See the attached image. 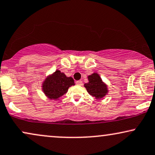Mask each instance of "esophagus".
<instances>
[{"label":"esophagus","instance_id":"obj_1","mask_svg":"<svg viewBox=\"0 0 155 155\" xmlns=\"http://www.w3.org/2000/svg\"><path fill=\"white\" fill-rule=\"evenodd\" d=\"M75 83L77 84L78 85H82V80H78V81H76Z\"/></svg>","mask_w":155,"mask_h":155}]
</instances>
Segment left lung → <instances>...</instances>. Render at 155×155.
Returning <instances> with one entry per match:
<instances>
[{
	"instance_id": "1",
	"label": "left lung",
	"mask_w": 155,
	"mask_h": 155,
	"mask_svg": "<svg viewBox=\"0 0 155 155\" xmlns=\"http://www.w3.org/2000/svg\"><path fill=\"white\" fill-rule=\"evenodd\" d=\"M88 82L84 86L88 93L97 100L104 97L107 94V86L102 81L100 76L97 73H94L87 77Z\"/></svg>"
}]
</instances>
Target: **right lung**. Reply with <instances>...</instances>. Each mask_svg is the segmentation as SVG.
Wrapping results in <instances>:
<instances>
[{"label": "right lung", "instance_id": "right-lung-1", "mask_svg": "<svg viewBox=\"0 0 155 155\" xmlns=\"http://www.w3.org/2000/svg\"><path fill=\"white\" fill-rule=\"evenodd\" d=\"M72 85H75L73 78L67 77L65 73L57 70L45 78L42 85V90L50 100H57L65 95Z\"/></svg>", "mask_w": 155, "mask_h": 155}]
</instances>
